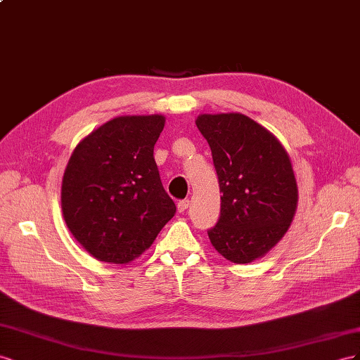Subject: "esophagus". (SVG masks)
I'll use <instances>...</instances> for the list:
<instances>
[{"label":"esophagus","instance_id":"esophagus-1","mask_svg":"<svg viewBox=\"0 0 360 360\" xmlns=\"http://www.w3.org/2000/svg\"><path fill=\"white\" fill-rule=\"evenodd\" d=\"M188 205H190V200H188V199L179 200V202H178V211H179V212H184V211H186V210L188 208Z\"/></svg>","mask_w":360,"mask_h":360}]
</instances>
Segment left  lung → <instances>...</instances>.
<instances>
[{"instance_id":"obj_1","label":"left lung","mask_w":360,"mask_h":360,"mask_svg":"<svg viewBox=\"0 0 360 360\" xmlns=\"http://www.w3.org/2000/svg\"><path fill=\"white\" fill-rule=\"evenodd\" d=\"M196 125L211 148L221 196L208 237L226 259L249 264L277 244L297 208L288 153L271 132L240 112L202 115Z\"/></svg>"}]
</instances>
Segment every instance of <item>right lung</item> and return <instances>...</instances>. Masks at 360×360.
I'll list each match as a JSON object with an SVG mask.
<instances>
[{
    "mask_svg": "<svg viewBox=\"0 0 360 360\" xmlns=\"http://www.w3.org/2000/svg\"><path fill=\"white\" fill-rule=\"evenodd\" d=\"M162 128L158 115L116 117L72 153L61 210L75 240L101 261L137 258L176 212L153 158Z\"/></svg>",
    "mask_w": 360,
    "mask_h": 360,
    "instance_id": "obj_1",
    "label": "right lung"
}]
</instances>
